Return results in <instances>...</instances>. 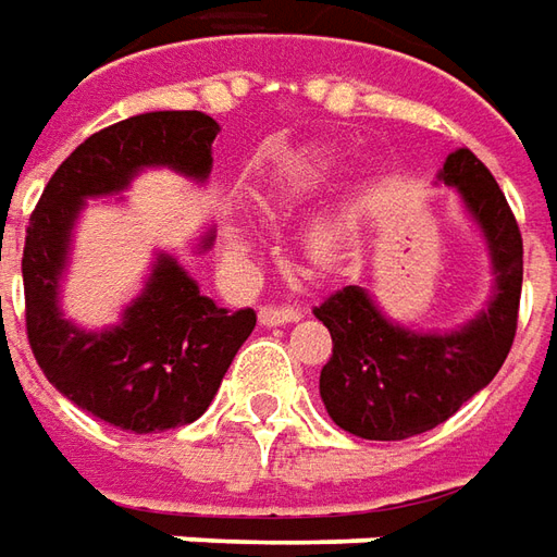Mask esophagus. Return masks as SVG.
<instances>
[{
    "label": "esophagus",
    "mask_w": 557,
    "mask_h": 557,
    "mask_svg": "<svg viewBox=\"0 0 557 557\" xmlns=\"http://www.w3.org/2000/svg\"><path fill=\"white\" fill-rule=\"evenodd\" d=\"M257 318H260V324H263V327H275V324L300 321L302 312L297 309V306H263V309L257 312Z\"/></svg>",
    "instance_id": "1"
}]
</instances>
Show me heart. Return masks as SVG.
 Instances as JSON below:
<instances>
[{
	"mask_svg": "<svg viewBox=\"0 0 557 557\" xmlns=\"http://www.w3.org/2000/svg\"><path fill=\"white\" fill-rule=\"evenodd\" d=\"M327 151L312 148V151H300V154L287 157L285 163L275 169V182H272V187H275V197L282 199V202H302V199L312 197L318 187L327 182ZM333 242H336V230L330 227V224H318V227L312 230V248H315L318 255L330 251ZM236 248L245 251L242 242H236Z\"/></svg>",
	"mask_w": 557,
	"mask_h": 557,
	"instance_id": "heart-1",
	"label": "heart"
}]
</instances>
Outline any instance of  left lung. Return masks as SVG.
<instances>
[{
	"label": "left lung",
	"mask_w": 557,
	"mask_h": 557,
	"mask_svg": "<svg viewBox=\"0 0 557 557\" xmlns=\"http://www.w3.org/2000/svg\"><path fill=\"white\" fill-rule=\"evenodd\" d=\"M440 182L461 194L491 255L494 297L451 333H416L382 315L367 287L345 285L315 306L333 355L321 370L327 416L360 440H406L451 418L504 367L521 300V233L488 166L458 148Z\"/></svg>",
	"instance_id": "obj_1"
}]
</instances>
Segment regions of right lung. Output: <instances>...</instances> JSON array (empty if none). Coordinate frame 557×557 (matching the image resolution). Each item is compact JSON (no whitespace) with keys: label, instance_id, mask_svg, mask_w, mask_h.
I'll return each instance as SVG.
<instances>
[{"label":"right lung","instance_id":"obj_1","mask_svg":"<svg viewBox=\"0 0 557 557\" xmlns=\"http://www.w3.org/2000/svg\"><path fill=\"white\" fill-rule=\"evenodd\" d=\"M218 129L202 111H148L106 126L60 163L29 218L23 297L33 355L53 388L111 428L160 433L197 421L257 315L214 306L175 257L157 255L141 294L114 327H78L60 309L72 230L84 199L121 194L141 169L169 166L206 182ZM212 239L209 230L199 251H209Z\"/></svg>","mask_w":557,"mask_h":557}]
</instances>
